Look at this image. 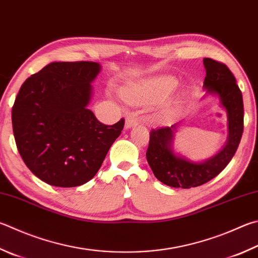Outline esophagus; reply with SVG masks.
I'll return each mask as SVG.
<instances>
[{"label":"esophagus","mask_w":258,"mask_h":258,"mask_svg":"<svg viewBox=\"0 0 258 258\" xmlns=\"http://www.w3.org/2000/svg\"><path fill=\"white\" fill-rule=\"evenodd\" d=\"M139 123V118L135 115H130L126 117V120H125V127L126 128H131L133 127Z\"/></svg>","instance_id":"34e87169"}]
</instances>
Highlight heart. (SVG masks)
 Masks as SVG:
<instances>
[{
	"mask_svg": "<svg viewBox=\"0 0 258 258\" xmlns=\"http://www.w3.org/2000/svg\"><path fill=\"white\" fill-rule=\"evenodd\" d=\"M176 80L169 76L157 77L141 83L123 88L121 96L125 100L137 105L154 104L162 100L176 87Z\"/></svg>",
	"mask_w": 258,
	"mask_h": 258,
	"instance_id": "obj_1",
	"label": "heart"
}]
</instances>
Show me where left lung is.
<instances>
[{"label": "left lung", "instance_id": "obj_1", "mask_svg": "<svg viewBox=\"0 0 258 258\" xmlns=\"http://www.w3.org/2000/svg\"><path fill=\"white\" fill-rule=\"evenodd\" d=\"M207 71L204 89L209 95L219 97L228 115L227 143L215 156L203 162H193L172 150L177 124L150 132L147 160L154 176L162 184L176 188H190L203 185L218 176L235 156L243 132V102L239 87L230 70L223 63L204 58Z\"/></svg>", "mask_w": 258, "mask_h": 258}]
</instances>
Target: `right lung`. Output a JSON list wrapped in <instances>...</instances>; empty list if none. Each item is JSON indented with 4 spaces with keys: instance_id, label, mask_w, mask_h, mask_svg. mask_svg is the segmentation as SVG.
Returning a JSON list of instances; mask_svg holds the SVG:
<instances>
[{
    "instance_id": "add662e5",
    "label": "right lung",
    "mask_w": 258,
    "mask_h": 258,
    "mask_svg": "<svg viewBox=\"0 0 258 258\" xmlns=\"http://www.w3.org/2000/svg\"><path fill=\"white\" fill-rule=\"evenodd\" d=\"M96 62H53L23 82L12 107L18 151L30 171L57 187L92 179L124 127L105 125L88 109Z\"/></svg>"
}]
</instances>
